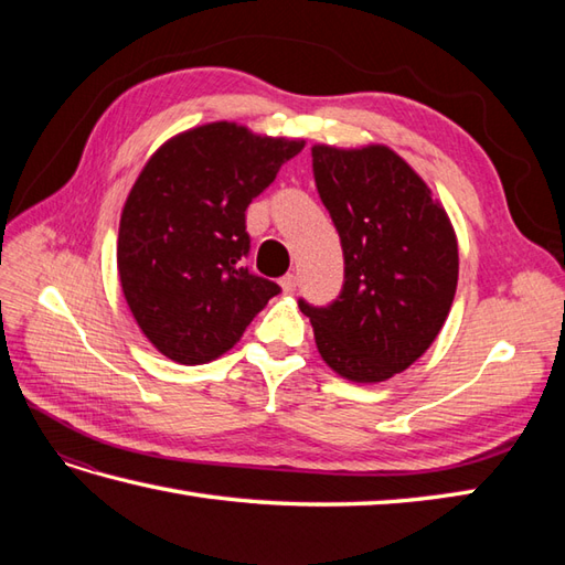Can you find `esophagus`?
I'll use <instances>...</instances> for the list:
<instances>
[{
    "label": "esophagus",
    "instance_id": "obj_1",
    "mask_svg": "<svg viewBox=\"0 0 565 565\" xmlns=\"http://www.w3.org/2000/svg\"><path fill=\"white\" fill-rule=\"evenodd\" d=\"M281 289L284 294H294L296 291V276L294 274H286L281 279Z\"/></svg>",
    "mask_w": 565,
    "mask_h": 565
}]
</instances>
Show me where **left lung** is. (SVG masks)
Returning <instances> with one entry per match:
<instances>
[{"mask_svg":"<svg viewBox=\"0 0 565 565\" xmlns=\"http://www.w3.org/2000/svg\"><path fill=\"white\" fill-rule=\"evenodd\" d=\"M310 152L318 194L342 239L344 286L328 308L298 306L334 374L381 383L415 364L449 316L459 281L454 225L391 148L320 142Z\"/></svg>","mask_w":565,"mask_h":565,"instance_id":"obj_1","label":"left lung"}]
</instances>
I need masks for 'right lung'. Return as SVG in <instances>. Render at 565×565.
I'll return each mask as SVG.
<instances>
[{"instance_id": "add662e5", "label": "right lung", "mask_w": 565, "mask_h": 565, "mask_svg": "<svg viewBox=\"0 0 565 565\" xmlns=\"http://www.w3.org/2000/svg\"><path fill=\"white\" fill-rule=\"evenodd\" d=\"M303 146L215 121L170 138L142 167L124 203L116 264L130 313L167 359L213 362L281 291L243 267L245 211Z\"/></svg>"}]
</instances>
